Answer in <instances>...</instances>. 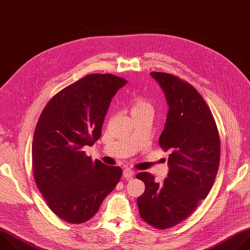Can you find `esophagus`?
I'll use <instances>...</instances> for the list:
<instances>
[{
	"label": "esophagus",
	"mask_w": 250,
	"mask_h": 250,
	"mask_svg": "<svg viewBox=\"0 0 250 250\" xmlns=\"http://www.w3.org/2000/svg\"><path fill=\"white\" fill-rule=\"evenodd\" d=\"M133 174H134V172H133L131 169H129V168H125V169L123 171V176H124V178H125V180L131 179Z\"/></svg>",
	"instance_id": "obj_1"
}]
</instances>
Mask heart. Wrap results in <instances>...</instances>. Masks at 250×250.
<instances>
[{"mask_svg":"<svg viewBox=\"0 0 250 250\" xmlns=\"http://www.w3.org/2000/svg\"><path fill=\"white\" fill-rule=\"evenodd\" d=\"M144 110H152V106L150 103L144 99V98H136L133 101L132 106H131V113L133 112H140Z\"/></svg>","mask_w":250,"mask_h":250,"instance_id":"obj_1","label":"heart"}]
</instances>
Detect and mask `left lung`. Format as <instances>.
<instances>
[{
  "label": "left lung",
  "instance_id": "obj_1",
  "mask_svg": "<svg viewBox=\"0 0 250 250\" xmlns=\"http://www.w3.org/2000/svg\"><path fill=\"white\" fill-rule=\"evenodd\" d=\"M169 110L159 145L169 150V172L163 183L147 172L136 175L146 184L137 199L141 219L165 229L186 220L215 182L221 157L217 125L197 90L176 76L151 72Z\"/></svg>",
  "mask_w": 250,
  "mask_h": 250
}]
</instances>
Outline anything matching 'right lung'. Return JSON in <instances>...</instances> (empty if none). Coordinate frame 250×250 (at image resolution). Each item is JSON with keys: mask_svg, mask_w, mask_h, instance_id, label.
<instances>
[{"mask_svg": "<svg viewBox=\"0 0 250 250\" xmlns=\"http://www.w3.org/2000/svg\"><path fill=\"white\" fill-rule=\"evenodd\" d=\"M126 83L112 74L87 75L58 92L35 126V184L51 210L69 224L93 218L120 182V167L93 161L84 147L101 137L111 101Z\"/></svg>", "mask_w": 250, "mask_h": 250, "instance_id": "right-lung-1", "label": "right lung"}]
</instances>
